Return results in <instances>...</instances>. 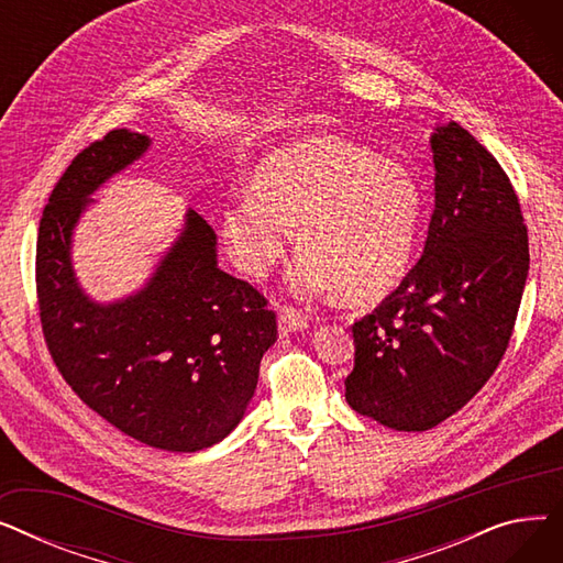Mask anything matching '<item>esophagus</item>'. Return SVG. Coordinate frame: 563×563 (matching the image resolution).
<instances>
[{
    "label": "esophagus",
    "instance_id": "esophagus-1",
    "mask_svg": "<svg viewBox=\"0 0 563 563\" xmlns=\"http://www.w3.org/2000/svg\"><path fill=\"white\" fill-rule=\"evenodd\" d=\"M308 329V317H303L299 310L294 308H283L278 314V331L280 335H289V333H299Z\"/></svg>",
    "mask_w": 563,
    "mask_h": 563
}]
</instances>
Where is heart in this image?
<instances>
[{
  "label": "heart",
  "mask_w": 563,
  "mask_h": 563,
  "mask_svg": "<svg viewBox=\"0 0 563 563\" xmlns=\"http://www.w3.org/2000/svg\"><path fill=\"white\" fill-rule=\"evenodd\" d=\"M424 223V196L408 168L338 136L289 143L266 157L253 187L223 207L230 257L264 278L299 225L287 287L299 297L335 291L349 303L386 299L408 276Z\"/></svg>",
  "instance_id": "heart-1"
}]
</instances>
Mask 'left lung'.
Here are the masks:
<instances>
[{"label": "left lung", "mask_w": 563, "mask_h": 563, "mask_svg": "<svg viewBox=\"0 0 563 563\" xmlns=\"http://www.w3.org/2000/svg\"><path fill=\"white\" fill-rule=\"evenodd\" d=\"M435 207L422 257L353 323V410L397 431L454 416L497 369L529 272L518 196L497 159L450 121L431 134Z\"/></svg>", "instance_id": "8db88e82"}]
</instances>
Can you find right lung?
Instances as JSON below:
<instances>
[{
	"label": "right lung",
	"mask_w": 563,
	"mask_h": 563,
	"mask_svg": "<svg viewBox=\"0 0 563 563\" xmlns=\"http://www.w3.org/2000/svg\"><path fill=\"white\" fill-rule=\"evenodd\" d=\"M151 145L147 134L113 130L56 183L36 246L41 321L58 372L88 408L143 445L198 452L244 420L276 314L221 269L217 234L194 210L143 287L107 303L81 287L75 228L98 205L91 196Z\"/></svg>",
	"instance_id": "1"
}]
</instances>
